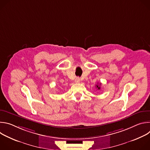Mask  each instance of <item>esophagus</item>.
Masks as SVG:
<instances>
[{"mask_svg": "<svg viewBox=\"0 0 150 150\" xmlns=\"http://www.w3.org/2000/svg\"><path fill=\"white\" fill-rule=\"evenodd\" d=\"M75 82L76 83H79V82H80V78H79V77L76 78V79H75Z\"/></svg>", "mask_w": 150, "mask_h": 150, "instance_id": "1", "label": "esophagus"}]
</instances>
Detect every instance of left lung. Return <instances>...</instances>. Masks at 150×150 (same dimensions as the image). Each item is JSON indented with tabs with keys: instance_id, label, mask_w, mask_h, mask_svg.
<instances>
[{
	"instance_id": "left-lung-1",
	"label": "left lung",
	"mask_w": 150,
	"mask_h": 150,
	"mask_svg": "<svg viewBox=\"0 0 150 150\" xmlns=\"http://www.w3.org/2000/svg\"><path fill=\"white\" fill-rule=\"evenodd\" d=\"M100 85H101V83H100V85L99 84L96 85V88H97V90H100Z\"/></svg>"
}]
</instances>
